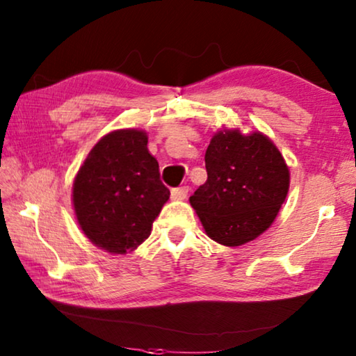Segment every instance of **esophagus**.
I'll return each instance as SVG.
<instances>
[{
    "instance_id": "1",
    "label": "esophagus",
    "mask_w": 356,
    "mask_h": 356,
    "mask_svg": "<svg viewBox=\"0 0 356 356\" xmlns=\"http://www.w3.org/2000/svg\"><path fill=\"white\" fill-rule=\"evenodd\" d=\"M187 195H188V187H177V188H172L171 190V196H172V200H185L187 198Z\"/></svg>"
}]
</instances>
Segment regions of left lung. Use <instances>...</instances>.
Returning <instances> with one entry per match:
<instances>
[{"label": "left lung", "mask_w": 356, "mask_h": 356, "mask_svg": "<svg viewBox=\"0 0 356 356\" xmlns=\"http://www.w3.org/2000/svg\"><path fill=\"white\" fill-rule=\"evenodd\" d=\"M208 180L190 196L206 235L241 246L273 224L289 190L283 155L262 132L222 129L204 155Z\"/></svg>", "instance_id": "8db88e82"}]
</instances>
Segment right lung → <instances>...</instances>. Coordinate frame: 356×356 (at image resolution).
<instances>
[{
    "label": "right lung",
    "instance_id": "right-lung-1",
    "mask_svg": "<svg viewBox=\"0 0 356 356\" xmlns=\"http://www.w3.org/2000/svg\"><path fill=\"white\" fill-rule=\"evenodd\" d=\"M147 144L145 131L110 132L92 147L73 182L78 224L107 252L126 254L142 245L171 195Z\"/></svg>",
    "mask_w": 356,
    "mask_h": 356
}]
</instances>
